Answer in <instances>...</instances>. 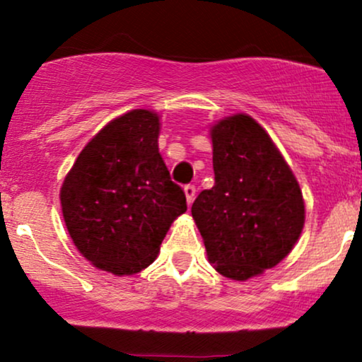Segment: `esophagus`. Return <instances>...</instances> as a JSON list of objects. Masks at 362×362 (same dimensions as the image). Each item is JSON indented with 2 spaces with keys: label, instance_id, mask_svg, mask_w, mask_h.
<instances>
[{
  "label": "esophagus",
  "instance_id": "1",
  "mask_svg": "<svg viewBox=\"0 0 362 362\" xmlns=\"http://www.w3.org/2000/svg\"><path fill=\"white\" fill-rule=\"evenodd\" d=\"M184 192H185V197H187V204L190 206L194 202V199H195V187L194 185H185Z\"/></svg>",
  "mask_w": 362,
  "mask_h": 362
}]
</instances>
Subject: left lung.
I'll list each match as a JSON object with an SVG mask.
<instances>
[{
  "mask_svg": "<svg viewBox=\"0 0 362 362\" xmlns=\"http://www.w3.org/2000/svg\"><path fill=\"white\" fill-rule=\"evenodd\" d=\"M211 141L214 187L197 195L192 218L216 271L247 281L293 250L305 226V201L284 156L250 115L218 120Z\"/></svg>",
  "mask_w": 362,
  "mask_h": 362,
  "instance_id": "obj_1",
  "label": "left lung"
}]
</instances>
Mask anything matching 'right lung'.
Returning a JSON list of instances; mask_svg holds the SVG:
<instances>
[{"label":"right lung","instance_id":"add662e5","mask_svg":"<svg viewBox=\"0 0 362 362\" xmlns=\"http://www.w3.org/2000/svg\"><path fill=\"white\" fill-rule=\"evenodd\" d=\"M160 115L136 109L103 126L61 185V209L78 252L100 271L132 276L153 264L187 211L158 149Z\"/></svg>","mask_w":362,"mask_h":362}]
</instances>
